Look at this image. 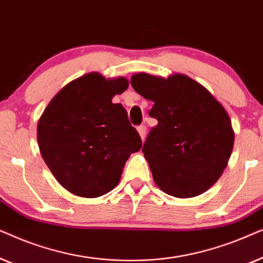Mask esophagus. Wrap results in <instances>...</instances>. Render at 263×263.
<instances>
[{"label":"esophagus","instance_id":"obj_1","mask_svg":"<svg viewBox=\"0 0 263 263\" xmlns=\"http://www.w3.org/2000/svg\"><path fill=\"white\" fill-rule=\"evenodd\" d=\"M138 132H139L140 138H141V140L143 141V140H145V138H146V125H139Z\"/></svg>","mask_w":263,"mask_h":263}]
</instances>
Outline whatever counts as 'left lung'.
I'll return each instance as SVG.
<instances>
[{
    "label": "left lung",
    "instance_id": "8db88e82",
    "mask_svg": "<svg viewBox=\"0 0 263 263\" xmlns=\"http://www.w3.org/2000/svg\"><path fill=\"white\" fill-rule=\"evenodd\" d=\"M135 92L154 103L142 153L156 184L175 197H194L220 178L232 153L235 133L220 103L184 74L167 79L134 74Z\"/></svg>",
    "mask_w": 263,
    "mask_h": 263
}]
</instances>
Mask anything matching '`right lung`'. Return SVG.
Wrapping results in <instances>:
<instances>
[{
    "label": "right lung",
    "mask_w": 263,
    "mask_h": 263,
    "mask_svg": "<svg viewBox=\"0 0 263 263\" xmlns=\"http://www.w3.org/2000/svg\"><path fill=\"white\" fill-rule=\"evenodd\" d=\"M125 78L89 73L53 97L38 122L41 154L57 182L82 197H98L120 182L125 161L141 149L127 111L112 98L128 88Z\"/></svg>",
    "instance_id": "1"
}]
</instances>
